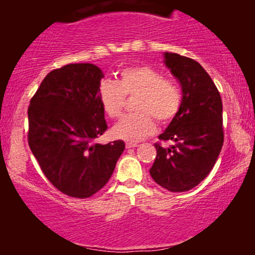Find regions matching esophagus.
I'll return each mask as SVG.
<instances>
[{"mask_svg": "<svg viewBox=\"0 0 255 255\" xmlns=\"http://www.w3.org/2000/svg\"><path fill=\"white\" fill-rule=\"evenodd\" d=\"M138 144H135V142H127V148H133V147H137Z\"/></svg>", "mask_w": 255, "mask_h": 255, "instance_id": "34e87169", "label": "esophagus"}]
</instances>
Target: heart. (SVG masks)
I'll return each instance as SVG.
<instances>
[{
  "label": "heart",
  "instance_id": "obj_1",
  "mask_svg": "<svg viewBox=\"0 0 255 255\" xmlns=\"http://www.w3.org/2000/svg\"><path fill=\"white\" fill-rule=\"evenodd\" d=\"M125 96H137L133 109L137 113L122 118L113 128L116 138L139 141L155 132L156 124H167L181 107V92L175 83L165 80L162 73L149 66H132L120 73L118 81L103 80L99 100L104 113L111 118L121 116Z\"/></svg>",
  "mask_w": 255,
  "mask_h": 255
}]
</instances>
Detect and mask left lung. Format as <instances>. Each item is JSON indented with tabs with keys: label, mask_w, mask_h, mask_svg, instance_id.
I'll return each instance as SVG.
<instances>
[{
	"label": "left lung",
	"mask_w": 255,
	"mask_h": 255,
	"mask_svg": "<svg viewBox=\"0 0 255 255\" xmlns=\"http://www.w3.org/2000/svg\"><path fill=\"white\" fill-rule=\"evenodd\" d=\"M163 64L180 82L182 100L179 113L159 135L174 144L154 145L156 158L149 174L165 189L182 193L203 181L217 161L224 141L223 104L214 81L197 61L165 52Z\"/></svg>",
	"instance_id": "obj_1"
}]
</instances>
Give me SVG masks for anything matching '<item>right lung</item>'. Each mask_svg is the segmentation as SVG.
I'll return each mask as SVG.
<instances>
[{"label":"right lung","instance_id":"right-lung-1","mask_svg":"<svg viewBox=\"0 0 255 255\" xmlns=\"http://www.w3.org/2000/svg\"><path fill=\"white\" fill-rule=\"evenodd\" d=\"M103 72L69 64L45 76L30 101L29 146L48 181L68 196L90 197L106 186L123 140L95 144L108 128L99 100Z\"/></svg>","mask_w":255,"mask_h":255}]
</instances>
